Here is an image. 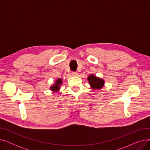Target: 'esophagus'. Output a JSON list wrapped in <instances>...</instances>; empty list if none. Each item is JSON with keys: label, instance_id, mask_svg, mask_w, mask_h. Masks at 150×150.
I'll list each match as a JSON object with an SVG mask.
<instances>
[{"label": "esophagus", "instance_id": "34e87169", "mask_svg": "<svg viewBox=\"0 0 150 150\" xmlns=\"http://www.w3.org/2000/svg\"><path fill=\"white\" fill-rule=\"evenodd\" d=\"M72 75L73 76H77L78 75V73L76 72H72Z\"/></svg>", "mask_w": 150, "mask_h": 150}]
</instances>
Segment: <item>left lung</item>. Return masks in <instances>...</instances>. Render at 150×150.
<instances>
[{
	"instance_id": "8db88e82",
	"label": "left lung",
	"mask_w": 150,
	"mask_h": 150,
	"mask_svg": "<svg viewBox=\"0 0 150 150\" xmlns=\"http://www.w3.org/2000/svg\"><path fill=\"white\" fill-rule=\"evenodd\" d=\"M88 80L91 88L93 89H100L103 87L104 80L103 79L94 76L93 75H91L88 76Z\"/></svg>"
}]
</instances>
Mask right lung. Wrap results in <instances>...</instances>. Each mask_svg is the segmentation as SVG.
Here are the masks:
<instances>
[{
    "label": "right lung",
    "mask_w": 150,
    "mask_h": 150,
    "mask_svg": "<svg viewBox=\"0 0 150 150\" xmlns=\"http://www.w3.org/2000/svg\"><path fill=\"white\" fill-rule=\"evenodd\" d=\"M62 84V80L61 79V78H59V79L57 80V81H55V83L54 84L53 86H52L51 88H50V89L52 91H57L59 89V86L60 85Z\"/></svg>",
    "instance_id": "right-lung-1"
}]
</instances>
